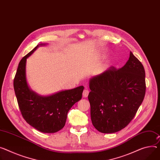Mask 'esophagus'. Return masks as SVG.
Returning <instances> with one entry per match:
<instances>
[{
	"label": "esophagus",
	"mask_w": 160,
	"mask_h": 160,
	"mask_svg": "<svg viewBox=\"0 0 160 160\" xmlns=\"http://www.w3.org/2000/svg\"><path fill=\"white\" fill-rule=\"evenodd\" d=\"M88 94H89V90L87 89H85V90H84V91L82 92V97L84 98L87 97Z\"/></svg>",
	"instance_id": "34e87169"
}]
</instances>
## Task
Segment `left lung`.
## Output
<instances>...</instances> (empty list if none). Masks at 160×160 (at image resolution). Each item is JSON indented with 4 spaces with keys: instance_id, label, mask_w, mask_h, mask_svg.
<instances>
[{
    "instance_id": "obj_1",
    "label": "left lung",
    "mask_w": 160,
    "mask_h": 160,
    "mask_svg": "<svg viewBox=\"0 0 160 160\" xmlns=\"http://www.w3.org/2000/svg\"><path fill=\"white\" fill-rule=\"evenodd\" d=\"M145 72L140 61L130 52L126 65L109 67L90 80L91 120L102 133L126 128L136 115L145 94Z\"/></svg>"
}]
</instances>
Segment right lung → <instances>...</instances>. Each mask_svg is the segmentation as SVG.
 Returning a JSON list of instances; mask_svg holds the SVG:
<instances>
[{"mask_svg":"<svg viewBox=\"0 0 160 160\" xmlns=\"http://www.w3.org/2000/svg\"><path fill=\"white\" fill-rule=\"evenodd\" d=\"M34 48L20 61L13 81L15 93L23 118L29 125L42 132L53 133L62 129L67 113L82 98L83 86L61 91L49 96H40L31 90L26 77L27 58L39 47Z\"/></svg>","mask_w":160,"mask_h":160,"instance_id":"right-lung-1","label":"right lung"}]
</instances>
